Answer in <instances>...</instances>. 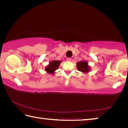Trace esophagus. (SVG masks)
<instances>
[{
	"label": "esophagus",
	"instance_id": "obj_1",
	"mask_svg": "<svg viewBox=\"0 0 128 128\" xmlns=\"http://www.w3.org/2000/svg\"><path fill=\"white\" fill-rule=\"evenodd\" d=\"M71 60H72V58H68L66 59L67 62H71Z\"/></svg>",
	"mask_w": 128,
	"mask_h": 128
}]
</instances>
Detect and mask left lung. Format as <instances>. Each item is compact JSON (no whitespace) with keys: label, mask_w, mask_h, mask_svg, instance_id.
I'll use <instances>...</instances> for the list:
<instances>
[{"label":"left lung","mask_w":128,"mask_h":128,"mask_svg":"<svg viewBox=\"0 0 128 128\" xmlns=\"http://www.w3.org/2000/svg\"><path fill=\"white\" fill-rule=\"evenodd\" d=\"M77 69L83 73H88L90 70V66H88V62L86 61H81L77 63Z\"/></svg>","instance_id":"1"}]
</instances>
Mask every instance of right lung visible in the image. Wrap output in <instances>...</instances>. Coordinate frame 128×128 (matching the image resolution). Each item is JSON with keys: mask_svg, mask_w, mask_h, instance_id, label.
<instances>
[{"mask_svg": "<svg viewBox=\"0 0 128 128\" xmlns=\"http://www.w3.org/2000/svg\"><path fill=\"white\" fill-rule=\"evenodd\" d=\"M61 61H58V60H54V61H52L49 63V65L47 66H46V70L47 73H50V74H54V72L56 70H57L58 68H59L60 66V63L61 62Z\"/></svg>", "mask_w": 128, "mask_h": 128, "instance_id": "obj_1", "label": "right lung"}]
</instances>
